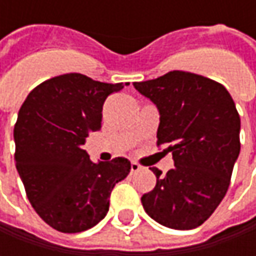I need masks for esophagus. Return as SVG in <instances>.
Instances as JSON below:
<instances>
[{
  "label": "esophagus",
  "instance_id": "34e87169",
  "mask_svg": "<svg viewBox=\"0 0 256 256\" xmlns=\"http://www.w3.org/2000/svg\"><path fill=\"white\" fill-rule=\"evenodd\" d=\"M138 171H141V165L132 161V162H131V172H138Z\"/></svg>",
  "mask_w": 256,
  "mask_h": 256
}]
</instances>
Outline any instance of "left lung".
Wrapping results in <instances>:
<instances>
[{"instance_id":"1","label":"left lung","mask_w":256,"mask_h":256,"mask_svg":"<svg viewBox=\"0 0 256 256\" xmlns=\"http://www.w3.org/2000/svg\"><path fill=\"white\" fill-rule=\"evenodd\" d=\"M158 108V145L172 152L174 168L156 176L141 202L154 221L172 230L202 225L228 191L241 144V120L224 85L202 75L171 71L156 80L134 82Z\"/></svg>"}]
</instances>
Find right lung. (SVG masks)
Masks as SVG:
<instances>
[{
    "mask_svg": "<svg viewBox=\"0 0 256 256\" xmlns=\"http://www.w3.org/2000/svg\"><path fill=\"white\" fill-rule=\"evenodd\" d=\"M122 88V82L64 74L34 88L20 108L16 171L35 212L56 231L75 234L95 226L110 210L115 184L131 171L126 158L92 162L82 150L86 136L101 130L106 96Z\"/></svg>",
    "mask_w": 256,
    "mask_h": 256,
    "instance_id": "right-lung-1",
    "label": "right lung"
}]
</instances>
